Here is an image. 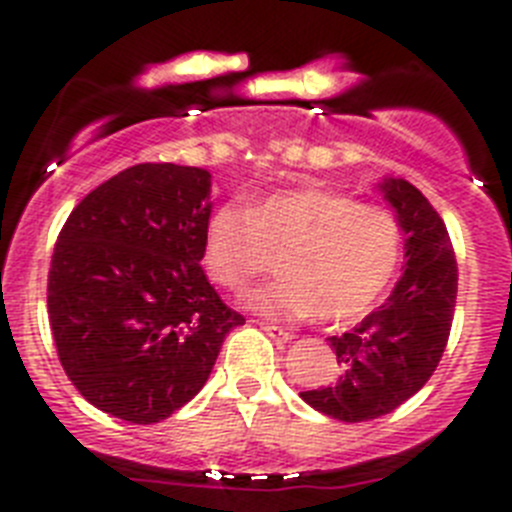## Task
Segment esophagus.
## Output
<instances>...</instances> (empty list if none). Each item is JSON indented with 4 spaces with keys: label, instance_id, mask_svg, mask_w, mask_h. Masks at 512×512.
Segmentation results:
<instances>
[{
    "label": "esophagus",
    "instance_id": "esophagus-1",
    "mask_svg": "<svg viewBox=\"0 0 512 512\" xmlns=\"http://www.w3.org/2000/svg\"><path fill=\"white\" fill-rule=\"evenodd\" d=\"M257 324H260L262 331H267V334L273 336L275 342H288V339H293V334H290V331L280 329V326L270 324V321H257Z\"/></svg>",
    "mask_w": 512,
    "mask_h": 512
}]
</instances>
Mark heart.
I'll use <instances>...</instances> for the list:
<instances>
[{
  "label": "heart",
  "mask_w": 512,
  "mask_h": 512,
  "mask_svg": "<svg viewBox=\"0 0 512 512\" xmlns=\"http://www.w3.org/2000/svg\"><path fill=\"white\" fill-rule=\"evenodd\" d=\"M204 250L211 278L229 290L270 273L278 257L283 278L250 298L260 311L347 324L393 283L403 232L385 206L303 186L270 193L250 209L216 206L206 219Z\"/></svg>",
  "instance_id": "1"
}]
</instances>
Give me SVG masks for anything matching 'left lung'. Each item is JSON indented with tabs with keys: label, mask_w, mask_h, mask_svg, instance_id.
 <instances>
[{
	"label": "left lung",
	"mask_w": 512,
	"mask_h": 512,
	"mask_svg": "<svg viewBox=\"0 0 512 512\" xmlns=\"http://www.w3.org/2000/svg\"><path fill=\"white\" fill-rule=\"evenodd\" d=\"M405 232V273L388 303L342 336H329L342 375L303 390L336 421H372L416 395L439 367L457 306V260L439 211L403 178L382 183Z\"/></svg>",
	"instance_id": "obj_1"
}]
</instances>
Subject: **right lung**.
Listing matches in <instances>:
<instances>
[{
  "label": "right lung",
  "mask_w": 512,
  "mask_h": 512,
  "mask_svg": "<svg viewBox=\"0 0 512 512\" xmlns=\"http://www.w3.org/2000/svg\"><path fill=\"white\" fill-rule=\"evenodd\" d=\"M211 173L140 163L96 186L63 224L48 319L68 380L99 411L158 423L204 388L245 316L206 280Z\"/></svg>",
  "instance_id": "add662e5"
}]
</instances>
